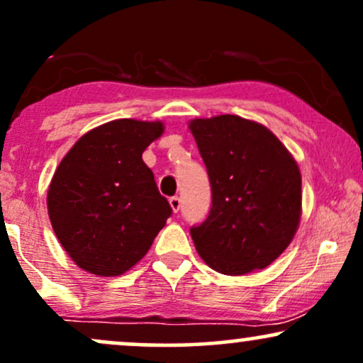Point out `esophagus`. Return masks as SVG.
Here are the masks:
<instances>
[{
  "instance_id": "34e87169",
  "label": "esophagus",
  "mask_w": 363,
  "mask_h": 363,
  "mask_svg": "<svg viewBox=\"0 0 363 363\" xmlns=\"http://www.w3.org/2000/svg\"><path fill=\"white\" fill-rule=\"evenodd\" d=\"M169 203H170V208H172L174 213H177V211L181 210V199H179L177 196H172V198L169 199Z\"/></svg>"
}]
</instances>
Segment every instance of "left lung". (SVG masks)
<instances>
[{"label": "left lung", "mask_w": 363, "mask_h": 363, "mask_svg": "<svg viewBox=\"0 0 363 363\" xmlns=\"http://www.w3.org/2000/svg\"><path fill=\"white\" fill-rule=\"evenodd\" d=\"M211 184L208 218L191 228L215 272L239 277L289 247L302 215L297 162L268 128L234 114L189 123Z\"/></svg>", "instance_id": "left-lung-1"}]
</instances>
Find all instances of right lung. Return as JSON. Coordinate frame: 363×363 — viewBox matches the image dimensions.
Masks as SVG:
<instances>
[{"label":"right lung","mask_w":363,"mask_h":363,"mask_svg":"<svg viewBox=\"0 0 363 363\" xmlns=\"http://www.w3.org/2000/svg\"><path fill=\"white\" fill-rule=\"evenodd\" d=\"M162 133L160 121H111L85 133L57 165L49 218L62 249L85 272L126 273L172 215L141 158Z\"/></svg>","instance_id":"1"}]
</instances>
